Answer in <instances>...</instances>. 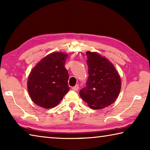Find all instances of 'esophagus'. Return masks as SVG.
<instances>
[{
	"label": "esophagus",
	"mask_w": 150,
	"mask_h": 150,
	"mask_svg": "<svg viewBox=\"0 0 150 150\" xmlns=\"http://www.w3.org/2000/svg\"><path fill=\"white\" fill-rule=\"evenodd\" d=\"M72 88H73V91H77L78 89H79V85H76L75 86V87H73Z\"/></svg>",
	"instance_id": "esophagus-1"
}]
</instances>
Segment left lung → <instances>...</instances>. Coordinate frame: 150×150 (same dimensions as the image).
<instances>
[{
    "label": "left lung",
    "instance_id": "8db88e82",
    "mask_svg": "<svg viewBox=\"0 0 150 150\" xmlns=\"http://www.w3.org/2000/svg\"><path fill=\"white\" fill-rule=\"evenodd\" d=\"M88 77L80 91L81 98L93 109L98 110L115 102L120 93L121 79L115 66L96 52H87Z\"/></svg>",
    "mask_w": 150,
    "mask_h": 150
}]
</instances>
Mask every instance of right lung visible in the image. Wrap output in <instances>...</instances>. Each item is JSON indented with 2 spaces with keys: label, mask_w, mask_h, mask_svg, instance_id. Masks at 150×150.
<instances>
[{
  "label": "right lung",
  "mask_w": 150,
  "mask_h": 150,
  "mask_svg": "<svg viewBox=\"0 0 150 150\" xmlns=\"http://www.w3.org/2000/svg\"><path fill=\"white\" fill-rule=\"evenodd\" d=\"M68 55L54 52L33 68L28 79V91L32 100L45 108L57 106L70 87L69 74L65 67Z\"/></svg>",
  "instance_id": "obj_1"
}]
</instances>
